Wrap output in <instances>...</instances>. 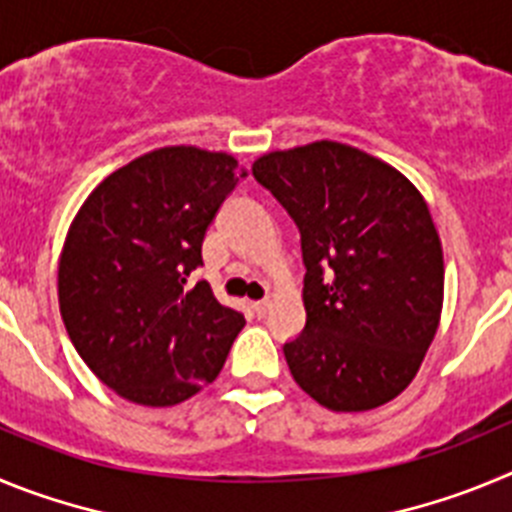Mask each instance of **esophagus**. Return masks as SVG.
I'll use <instances>...</instances> for the list:
<instances>
[{
	"label": "esophagus",
	"instance_id": "1",
	"mask_svg": "<svg viewBox=\"0 0 512 512\" xmlns=\"http://www.w3.org/2000/svg\"><path fill=\"white\" fill-rule=\"evenodd\" d=\"M252 311L257 313V319H262V316H267V311H270V301H255L252 303Z\"/></svg>",
	"mask_w": 512,
	"mask_h": 512
}]
</instances>
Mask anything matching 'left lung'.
Instances as JSON below:
<instances>
[{
    "instance_id": "obj_1",
    "label": "left lung",
    "mask_w": 512,
    "mask_h": 512,
    "mask_svg": "<svg viewBox=\"0 0 512 512\" xmlns=\"http://www.w3.org/2000/svg\"><path fill=\"white\" fill-rule=\"evenodd\" d=\"M301 232L306 326L283 344L293 380L329 411L403 393L434 342L444 252L403 173L342 142L275 150L252 165Z\"/></svg>"
}]
</instances>
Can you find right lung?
<instances>
[{"instance_id":"1","label":"right lung","mask_w":512,"mask_h":512,"mask_svg":"<svg viewBox=\"0 0 512 512\" xmlns=\"http://www.w3.org/2000/svg\"><path fill=\"white\" fill-rule=\"evenodd\" d=\"M245 176L227 153L160 147L114 170L78 209L58 262L61 316L89 370L124 400L176 405L222 372L245 316L206 280H186Z\"/></svg>"}]
</instances>
